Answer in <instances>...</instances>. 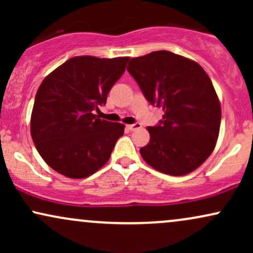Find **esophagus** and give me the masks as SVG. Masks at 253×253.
Instances as JSON below:
<instances>
[{
  "mask_svg": "<svg viewBox=\"0 0 253 253\" xmlns=\"http://www.w3.org/2000/svg\"><path fill=\"white\" fill-rule=\"evenodd\" d=\"M127 128L129 130H136V129H140L141 128V125L140 124H133V125H127Z\"/></svg>",
  "mask_w": 253,
  "mask_h": 253,
  "instance_id": "1",
  "label": "esophagus"
}]
</instances>
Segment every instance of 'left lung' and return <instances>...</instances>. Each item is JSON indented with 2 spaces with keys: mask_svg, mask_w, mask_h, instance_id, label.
I'll return each instance as SVG.
<instances>
[{
  "mask_svg": "<svg viewBox=\"0 0 253 253\" xmlns=\"http://www.w3.org/2000/svg\"><path fill=\"white\" fill-rule=\"evenodd\" d=\"M127 71L163 120L147 127L150 141L140 155L153 169L183 176L205 163L215 147L221 106L211 78L194 60L169 51L132 58Z\"/></svg>",
  "mask_w": 253,
  "mask_h": 253,
  "instance_id": "8db88e82",
  "label": "left lung"
}]
</instances>
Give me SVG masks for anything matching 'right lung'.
<instances>
[{"mask_svg":"<svg viewBox=\"0 0 253 253\" xmlns=\"http://www.w3.org/2000/svg\"><path fill=\"white\" fill-rule=\"evenodd\" d=\"M129 57H74L45 77L31 117V134L48 167L70 178H85L108 162L125 126L94 110L123 76Z\"/></svg>","mask_w":253,"mask_h":253,"instance_id":"obj_1","label":"right lung"}]
</instances>
